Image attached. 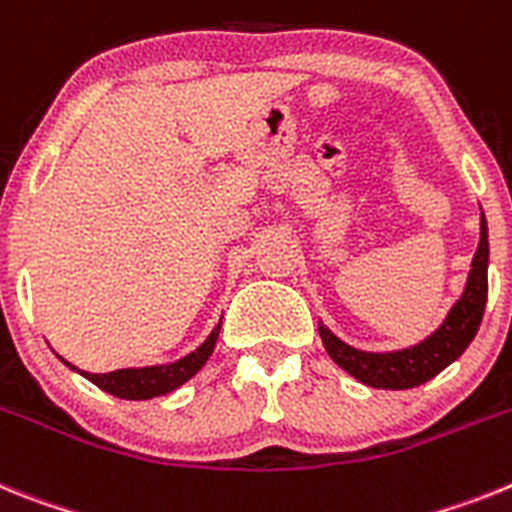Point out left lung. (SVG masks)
<instances>
[{
	"instance_id": "8db88e82",
	"label": "left lung",
	"mask_w": 512,
	"mask_h": 512,
	"mask_svg": "<svg viewBox=\"0 0 512 512\" xmlns=\"http://www.w3.org/2000/svg\"><path fill=\"white\" fill-rule=\"evenodd\" d=\"M487 265H490V239H487V219L482 213V237L471 260L469 281L448 317L430 337L412 345V348L394 350V353H366L350 348L348 342L332 335L327 327H319L324 348L332 361L355 376L358 381L376 389H412L451 366L477 335L487 304Z\"/></svg>"
}]
</instances>
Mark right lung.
<instances>
[{"label": "right lung", "mask_w": 512, "mask_h": 512, "mask_svg": "<svg viewBox=\"0 0 512 512\" xmlns=\"http://www.w3.org/2000/svg\"><path fill=\"white\" fill-rule=\"evenodd\" d=\"M221 322L213 327L211 335L206 337L201 348L193 350L190 355L180 358L175 363H167V366H146V368H121V371H110V373H87L74 368L71 363H66L64 358L61 361L66 366H71L74 371H79L84 379H90L92 384L100 386L102 391H108L113 397L121 399H151V397H162V394H170L177 386H182L185 381H190L195 373L206 366V361L211 358L213 348H216V340H219Z\"/></svg>", "instance_id": "right-lung-1"}]
</instances>
